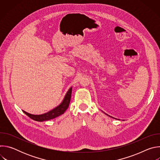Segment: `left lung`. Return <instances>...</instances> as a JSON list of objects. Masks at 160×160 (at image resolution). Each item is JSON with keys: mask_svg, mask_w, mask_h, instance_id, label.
<instances>
[{"mask_svg": "<svg viewBox=\"0 0 160 160\" xmlns=\"http://www.w3.org/2000/svg\"><path fill=\"white\" fill-rule=\"evenodd\" d=\"M104 114H105V115H107V116H108V117H111V118H114V119H116V120H119V119H117V118H113V117H111V116H109V115H108V114H106V113H105V112H104Z\"/></svg>", "mask_w": 160, "mask_h": 160, "instance_id": "obj_1", "label": "left lung"}]
</instances>
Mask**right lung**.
<instances>
[{
	"instance_id": "1",
	"label": "right lung",
	"mask_w": 160,
	"mask_h": 160,
	"mask_svg": "<svg viewBox=\"0 0 160 160\" xmlns=\"http://www.w3.org/2000/svg\"><path fill=\"white\" fill-rule=\"evenodd\" d=\"M72 87L69 88V90H68V92H66L62 101L61 103L56 107L55 108L52 109V110L42 114V115H32V114L28 113L25 111L22 110L23 112L26 115L29 117L30 118L35 121L37 122H43V121H48L51 119H54L56 117H58L60 115H61L62 114H63L65 111L68 109V106H69L70 99H71V96H72Z\"/></svg>"
}]
</instances>
